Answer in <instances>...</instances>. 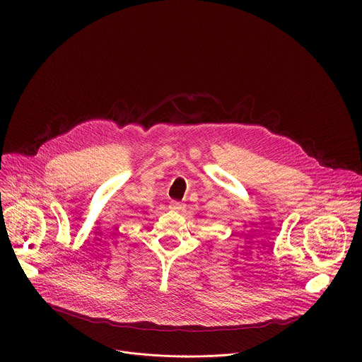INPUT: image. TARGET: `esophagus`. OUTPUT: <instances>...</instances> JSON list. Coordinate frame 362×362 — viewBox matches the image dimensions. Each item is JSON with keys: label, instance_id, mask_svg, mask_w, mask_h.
Returning <instances> with one entry per match:
<instances>
[{"label": "esophagus", "instance_id": "obj_1", "mask_svg": "<svg viewBox=\"0 0 362 362\" xmlns=\"http://www.w3.org/2000/svg\"><path fill=\"white\" fill-rule=\"evenodd\" d=\"M169 208H170L172 211H175V212H182V211L185 209V204H183V203H180V202L172 200V202H170V204H169Z\"/></svg>", "mask_w": 362, "mask_h": 362}]
</instances>
